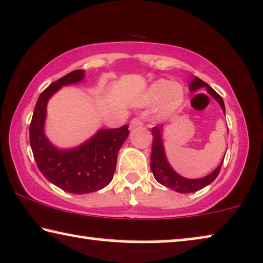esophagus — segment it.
Returning <instances> with one entry per match:
<instances>
[{
	"label": "esophagus",
	"instance_id": "34e87169",
	"mask_svg": "<svg viewBox=\"0 0 263 263\" xmlns=\"http://www.w3.org/2000/svg\"><path fill=\"white\" fill-rule=\"evenodd\" d=\"M139 127H142V122L140 118H133L130 121V123H129V128L130 129H135V128H139Z\"/></svg>",
	"mask_w": 263,
	"mask_h": 263
}]
</instances>
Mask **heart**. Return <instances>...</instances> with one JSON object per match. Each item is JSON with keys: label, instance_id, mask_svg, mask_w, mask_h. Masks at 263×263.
I'll return each mask as SVG.
<instances>
[{"label": "heart", "instance_id": "heart-1", "mask_svg": "<svg viewBox=\"0 0 263 263\" xmlns=\"http://www.w3.org/2000/svg\"><path fill=\"white\" fill-rule=\"evenodd\" d=\"M184 99V88L179 82H170L165 79L154 81L143 96L142 106H158V116H170L181 105Z\"/></svg>", "mask_w": 263, "mask_h": 263}]
</instances>
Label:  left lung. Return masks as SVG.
<instances>
[{"instance_id":"obj_1","label":"left lung","mask_w":263,"mask_h":263,"mask_svg":"<svg viewBox=\"0 0 263 263\" xmlns=\"http://www.w3.org/2000/svg\"><path fill=\"white\" fill-rule=\"evenodd\" d=\"M206 87L208 95L213 97L220 105L222 112L225 114V104L224 100L210 85L201 80L197 77H194L192 81L189 82V91L194 92L196 89ZM163 125H157L152 128L153 143H152V153H151V170L153 172L154 178L157 179L160 184L166 188H170L177 193H195L197 190L204 188V186L211 184L212 182L217 178L220 172L222 161L218 165L217 168L211 172L210 175L204 176L202 178H185L177 174L168 163L166 153H165L164 142H163ZM224 160V159H222Z\"/></svg>"}]
</instances>
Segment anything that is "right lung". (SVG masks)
<instances>
[{
  "label": "right lung",
  "instance_id": "obj_1",
  "mask_svg": "<svg viewBox=\"0 0 263 263\" xmlns=\"http://www.w3.org/2000/svg\"><path fill=\"white\" fill-rule=\"evenodd\" d=\"M85 70L70 71L52 82L35 104L30 124V143L39 171L52 184L71 194H88L109 184L116 170L118 151L129 135L128 125L99 129L92 138L73 148H59L45 135L46 106L63 86L84 81Z\"/></svg>",
  "mask_w": 263,
  "mask_h": 263
}]
</instances>
